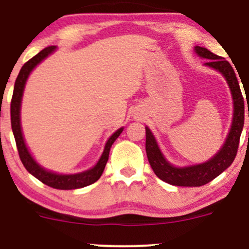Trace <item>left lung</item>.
<instances>
[{
	"mask_svg": "<svg viewBox=\"0 0 249 249\" xmlns=\"http://www.w3.org/2000/svg\"><path fill=\"white\" fill-rule=\"evenodd\" d=\"M195 52L200 58L208 59L206 63H204L205 67L216 70L226 78L232 99V120L228 136L221 149L205 162L190 166H174L171 163L160 149L154 133L148 126H145V151L149 163L156 177H159L162 181L174 186H203L226 171L236 156L240 136L245 123L243 96L231 65L224 58L201 46H195Z\"/></svg>",
	"mask_w": 249,
	"mask_h": 249,
	"instance_id": "1",
	"label": "left lung"
}]
</instances>
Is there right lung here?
Returning a JSON list of instances; mask_svg holds the SVG:
<instances>
[{"label": "right lung", "instance_id": "obj_1", "mask_svg": "<svg viewBox=\"0 0 249 249\" xmlns=\"http://www.w3.org/2000/svg\"><path fill=\"white\" fill-rule=\"evenodd\" d=\"M56 50V46H49V48L41 50L38 54H36L33 58H31L27 63H25L23 67L21 68L19 75L17 77V81H15L12 104H10L12 130L13 133H14V138L15 142H17L21 162H22L23 166H25V168L27 169V172L30 174H32L39 181L48 185L50 187L57 188V190H76V188H82L88 186V185L94 184L96 180H99V178L103 174L107 161H108L111 146L114 143V141L119 137L120 133L123 132L124 127H120L116 132L112 133V136L107 140L106 144H105L104 151L101 154L100 159L98 160V162L91 168L87 169V171L72 173V174H62V173L50 171V169L43 167L36 161L35 156L30 151V149H28L27 144H26L25 137H23L22 127H21V103H22L23 90H25L26 82H27L31 72L44 59L48 58L50 54L53 53Z\"/></svg>", "mask_w": 249, "mask_h": 249}]
</instances>
